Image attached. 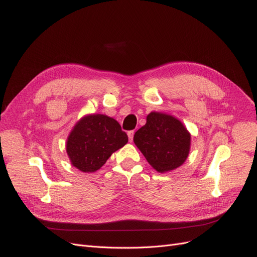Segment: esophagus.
<instances>
[{
	"label": "esophagus",
	"mask_w": 257,
	"mask_h": 257,
	"mask_svg": "<svg viewBox=\"0 0 257 257\" xmlns=\"http://www.w3.org/2000/svg\"><path fill=\"white\" fill-rule=\"evenodd\" d=\"M127 136H128V141L130 143L133 142V137H134V131H130L127 133Z\"/></svg>",
	"instance_id": "esophagus-1"
}]
</instances>
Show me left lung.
I'll list each match as a JSON object with an SVG mask.
<instances>
[{"instance_id": "1", "label": "left lung", "mask_w": 257, "mask_h": 257, "mask_svg": "<svg viewBox=\"0 0 257 257\" xmlns=\"http://www.w3.org/2000/svg\"><path fill=\"white\" fill-rule=\"evenodd\" d=\"M134 135V144L158 173L165 174L183 165L191 150V134L176 116L161 111L147 115Z\"/></svg>"}]
</instances>
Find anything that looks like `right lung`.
I'll return each mask as SVG.
<instances>
[{"mask_svg": "<svg viewBox=\"0 0 257 257\" xmlns=\"http://www.w3.org/2000/svg\"><path fill=\"white\" fill-rule=\"evenodd\" d=\"M127 142L118 121L103 113H89L76 122L65 148L74 167L82 173H94Z\"/></svg>", "mask_w": 257, "mask_h": 257, "instance_id": "obj_1", "label": "right lung"}]
</instances>
